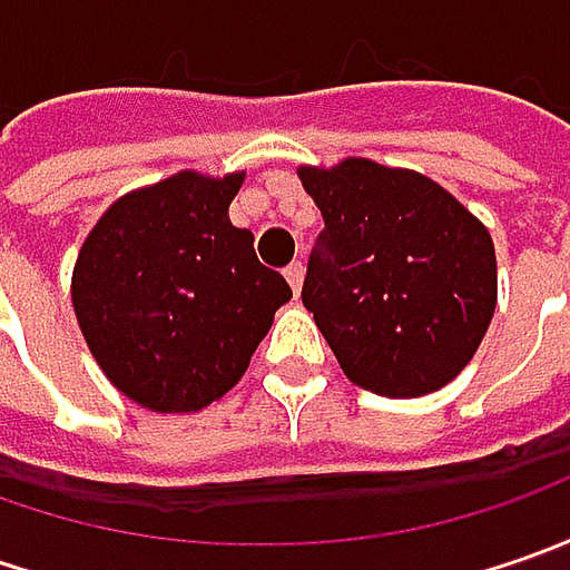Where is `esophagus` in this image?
<instances>
[{"label":"esophagus","instance_id":"esophagus-1","mask_svg":"<svg viewBox=\"0 0 570 570\" xmlns=\"http://www.w3.org/2000/svg\"><path fill=\"white\" fill-rule=\"evenodd\" d=\"M285 278H288V285L295 288V295H297V292H301V282H304V263H301V259H295V263L285 269Z\"/></svg>","mask_w":570,"mask_h":570}]
</instances>
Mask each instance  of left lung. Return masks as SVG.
<instances>
[{
	"label": "left lung",
	"instance_id": "8db88e82",
	"mask_svg": "<svg viewBox=\"0 0 570 570\" xmlns=\"http://www.w3.org/2000/svg\"><path fill=\"white\" fill-rule=\"evenodd\" d=\"M323 225L301 301L345 377L390 400L448 386L498 301L485 225L425 174L345 158L301 167Z\"/></svg>",
	"mask_w": 570,
	"mask_h": 570
}]
</instances>
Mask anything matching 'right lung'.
<instances>
[{
    "mask_svg": "<svg viewBox=\"0 0 570 570\" xmlns=\"http://www.w3.org/2000/svg\"><path fill=\"white\" fill-rule=\"evenodd\" d=\"M244 174L180 170L126 193L85 237L72 273L81 336L107 381L155 412H199L244 377L292 301L234 228Z\"/></svg>",
    "mask_w": 570,
    "mask_h": 570,
    "instance_id": "obj_1",
    "label": "right lung"
}]
</instances>
